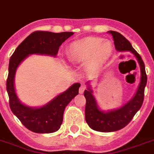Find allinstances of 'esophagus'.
Segmentation results:
<instances>
[{
  "mask_svg": "<svg viewBox=\"0 0 154 154\" xmlns=\"http://www.w3.org/2000/svg\"><path fill=\"white\" fill-rule=\"evenodd\" d=\"M85 87L84 85H81V87H80L79 89V94H83L85 91Z\"/></svg>",
  "mask_w": 154,
  "mask_h": 154,
  "instance_id": "obj_1",
  "label": "esophagus"
}]
</instances>
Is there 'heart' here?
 I'll list each match as a JSON object with an SVG mask.
<instances>
[{"instance_id":"heart-1","label":"heart","mask_w":154,"mask_h":154,"mask_svg":"<svg viewBox=\"0 0 154 154\" xmlns=\"http://www.w3.org/2000/svg\"><path fill=\"white\" fill-rule=\"evenodd\" d=\"M69 50L72 60H86L90 58L89 68L97 69L111 57L113 47L109 41H103L100 37H89L73 42Z\"/></svg>"}]
</instances>
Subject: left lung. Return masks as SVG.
<instances>
[{"instance_id": "obj_1", "label": "left lung", "mask_w": 154, "mask_h": 154, "mask_svg": "<svg viewBox=\"0 0 154 154\" xmlns=\"http://www.w3.org/2000/svg\"><path fill=\"white\" fill-rule=\"evenodd\" d=\"M114 41L115 48L117 51H129L137 59L141 68V80L135 95L119 109L104 112L99 109L93 95V91L88 85L85 90L84 96L86 99L85 104V121L89 126L99 132H114L122 129L131 122L134 116L141 109L144 101L145 87L147 83L146 67L141 56L133 48L128 40L121 33L115 31H109ZM89 85V84H88Z\"/></svg>"}]
</instances>
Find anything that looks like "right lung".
<instances>
[{"mask_svg": "<svg viewBox=\"0 0 154 154\" xmlns=\"http://www.w3.org/2000/svg\"><path fill=\"white\" fill-rule=\"evenodd\" d=\"M72 34V32L56 33L36 31L26 37L11 56L6 82L9 106L13 114L30 131L37 134H49L57 131L62 124L65 107L78 94L81 84L75 83L66 91L59 94L42 107H29L20 102L16 94L14 78L17 69L31 54L56 57L60 45Z\"/></svg>", "mask_w": 154, "mask_h": 154, "instance_id": "right-lung-1", "label": "right lung"}]
</instances>
